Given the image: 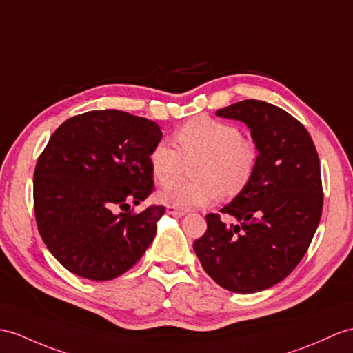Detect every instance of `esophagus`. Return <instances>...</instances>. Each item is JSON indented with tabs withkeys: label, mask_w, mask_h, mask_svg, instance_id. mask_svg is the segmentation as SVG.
<instances>
[{
	"label": "esophagus",
	"mask_w": 353,
	"mask_h": 353,
	"mask_svg": "<svg viewBox=\"0 0 353 353\" xmlns=\"http://www.w3.org/2000/svg\"><path fill=\"white\" fill-rule=\"evenodd\" d=\"M166 212L170 214V216H176V217L185 216V211H184V210H176V208H174V206H168Z\"/></svg>",
	"instance_id": "34e87169"
}]
</instances>
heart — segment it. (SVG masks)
Instances as JSON below:
<instances>
[{"label":"heart","instance_id":"1","mask_svg":"<svg viewBox=\"0 0 353 353\" xmlns=\"http://www.w3.org/2000/svg\"><path fill=\"white\" fill-rule=\"evenodd\" d=\"M179 150L168 141H160L150 152V168L160 184H168L181 174L185 161L199 158L196 179L177 182L163 188L160 201L179 210L206 206L228 194L241 192L250 181L256 166L254 145L243 137L234 124L201 115L178 128Z\"/></svg>","mask_w":353,"mask_h":353}]
</instances>
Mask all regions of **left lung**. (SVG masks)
I'll list each match as a JSON object with an SVG mask.
<instances>
[{"label":"left lung","mask_w":353,"mask_h":353,"mask_svg":"<svg viewBox=\"0 0 353 353\" xmlns=\"http://www.w3.org/2000/svg\"><path fill=\"white\" fill-rule=\"evenodd\" d=\"M250 128L259 156L250 181L220 212L206 216L193 243L205 272L236 294H254L286 279L303 259L322 216L321 161L312 136L286 110L243 100L216 112Z\"/></svg>","instance_id":"8db88e82"}]
</instances>
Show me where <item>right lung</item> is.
I'll list each match as a JSON object with an SVG mask.
<instances>
[{
	"mask_svg": "<svg viewBox=\"0 0 353 353\" xmlns=\"http://www.w3.org/2000/svg\"><path fill=\"white\" fill-rule=\"evenodd\" d=\"M159 124L123 110L68 118L34 170V212L49 252L76 276L106 281L141 259L165 206L130 210L154 190L150 152Z\"/></svg>",
	"mask_w": 353,
	"mask_h": 353,
	"instance_id": "obj_1",
	"label": "right lung"
}]
</instances>
